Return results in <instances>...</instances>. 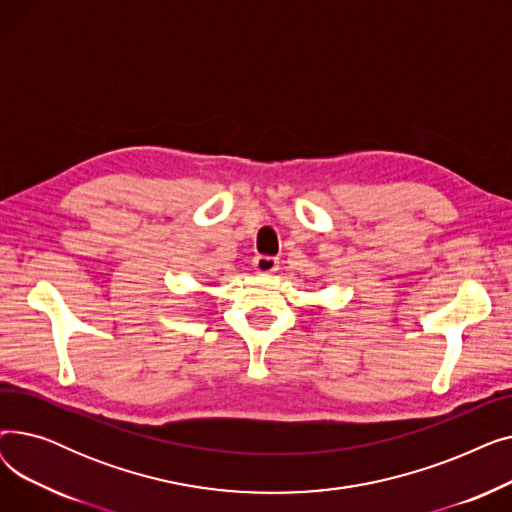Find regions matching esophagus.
<instances>
[{"label":"esophagus","mask_w":512,"mask_h":512,"mask_svg":"<svg viewBox=\"0 0 512 512\" xmlns=\"http://www.w3.org/2000/svg\"><path fill=\"white\" fill-rule=\"evenodd\" d=\"M253 267L257 274H274L278 270V257L272 255H257L253 259Z\"/></svg>","instance_id":"obj_1"}]
</instances>
